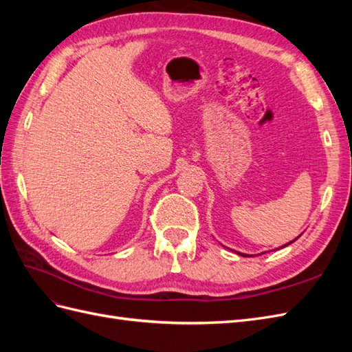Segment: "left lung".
Wrapping results in <instances>:
<instances>
[{
	"instance_id": "left-lung-1",
	"label": "left lung",
	"mask_w": 352,
	"mask_h": 352,
	"mask_svg": "<svg viewBox=\"0 0 352 352\" xmlns=\"http://www.w3.org/2000/svg\"><path fill=\"white\" fill-rule=\"evenodd\" d=\"M301 235H302V233H301ZM300 235V236H301ZM300 236H296L294 241H291V242H287V243H285V245H282V247H279V248H276V250H280V248H285V247H287V245H291L292 242H295L298 238H300ZM276 250H273V251H276ZM236 254H239L241 255V257H252V255H250V254H243V252H239V251H235ZM261 254H264V252H261ZM261 254H257V255H261Z\"/></svg>"
}]
</instances>
